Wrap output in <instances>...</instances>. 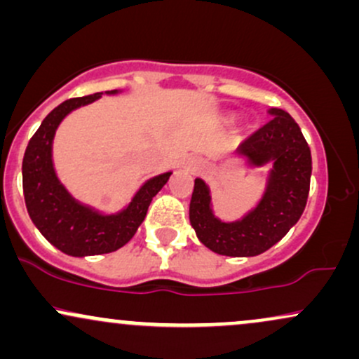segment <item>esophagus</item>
<instances>
[{"instance_id": "1", "label": "esophagus", "mask_w": 359, "mask_h": 359, "mask_svg": "<svg viewBox=\"0 0 359 359\" xmlns=\"http://www.w3.org/2000/svg\"><path fill=\"white\" fill-rule=\"evenodd\" d=\"M185 167H187L189 168V170H196V168L197 167H199V165H197V162H196V160H192V158H189V160H185Z\"/></svg>"}]
</instances>
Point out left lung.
Returning a JSON list of instances; mask_svg holds the SVG:
<instances>
[{
  "mask_svg": "<svg viewBox=\"0 0 359 359\" xmlns=\"http://www.w3.org/2000/svg\"><path fill=\"white\" fill-rule=\"evenodd\" d=\"M271 119L238 147L253 168L271 165L265 191L241 219L222 221L214 214L211 189L194 180L189 219L199 241L224 257H257L277 245L306 209L312 156L297 123L283 109L270 108Z\"/></svg>",
  "mask_w": 359,
  "mask_h": 359,
  "instance_id": "left-lung-1",
  "label": "left lung"
}]
</instances>
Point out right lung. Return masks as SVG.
<instances>
[{
  "instance_id": "1",
  "label": "right lung",
  "mask_w": 359,
  "mask_h": 359,
  "mask_svg": "<svg viewBox=\"0 0 359 359\" xmlns=\"http://www.w3.org/2000/svg\"><path fill=\"white\" fill-rule=\"evenodd\" d=\"M121 90H106L118 94ZM102 93L64 101L43 119L23 156V196L30 219L50 245L69 257L113 253L126 245L145 219L151 199L168 182L172 172L148 179L131 203L118 212H101L82 204L57 177L52 145L64 118L81 106L97 101Z\"/></svg>"
}]
</instances>
